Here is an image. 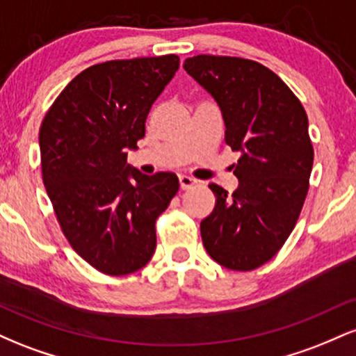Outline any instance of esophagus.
<instances>
[{"mask_svg":"<svg viewBox=\"0 0 356 356\" xmlns=\"http://www.w3.org/2000/svg\"><path fill=\"white\" fill-rule=\"evenodd\" d=\"M179 182H181V189H191L195 186V179L189 177V175H179Z\"/></svg>","mask_w":356,"mask_h":356,"instance_id":"obj_1","label":"esophagus"}]
</instances>
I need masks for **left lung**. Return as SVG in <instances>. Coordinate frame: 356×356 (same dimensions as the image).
Segmentation results:
<instances>
[{"instance_id": "left-lung-1", "label": "left lung", "mask_w": 356, "mask_h": 356, "mask_svg": "<svg viewBox=\"0 0 356 356\" xmlns=\"http://www.w3.org/2000/svg\"><path fill=\"white\" fill-rule=\"evenodd\" d=\"M184 70L206 88L222 113L224 140L241 154L238 189L209 184L214 211L202 219L206 251L220 266L251 271L283 248L308 194L313 145L308 117L275 72L238 56L197 55Z\"/></svg>"}]
</instances>
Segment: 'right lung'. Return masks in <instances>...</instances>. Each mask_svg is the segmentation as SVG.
Here are the masks:
<instances>
[{
  "instance_id": "right-lung-1",
  "label": "right lung",
  "mask_w": 356,
  "mask_h": 356,
  "mask_svg": "<svg viewBox=\"0 0 356 356\" xmlns=\"http://www.w3.org/2000/svg\"><path fill=\"white\" fill-rule=\"evenodd\" d=\"M177 68V55L93 65L63 88L40 127L43 184L61 231L105 275L149 263L155 220L179 191L175 174L145 175L127 164Z\"/></svg>"
}]
</instances>
